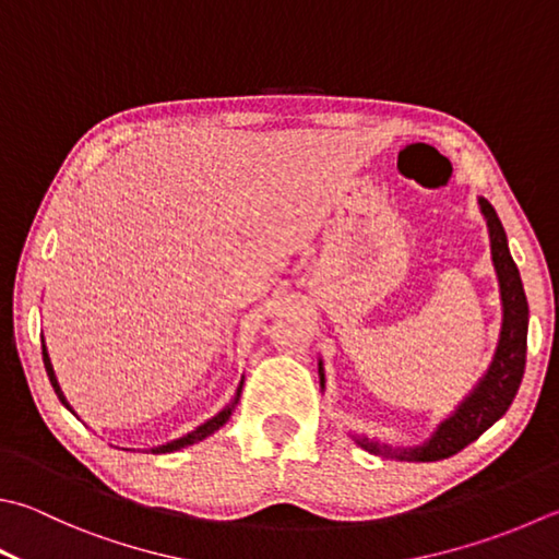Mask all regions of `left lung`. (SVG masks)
<instances>
[{"mask_svg":"<svg viewBox=\"0 0 559 559\" xmlns=\"http://www.w3.org/2000/svg\"><path fill=\"white\" fill-rule=\"evenodd\" d=\"M479 206L484 218H487L491 238V260L493 267H497L501 287L503 323L497 355H493L487 374L479 379L475 392L455 408V414L438 426L436 433L430 436V440H426L424 445L392 448L386 443H374L370 438H357V445L372 452V455L408 462H436L452 457L462 448L475 443L484 430L497 424V420L509 411L515 392H519L525 370V350H528V299H525L519 267H515L509 252L507 230H503L497 212H493V206L487 199L479 197ZM319 377L323 386L321 362Z\"/></svg>","mask_w":559,"mask_h":559,"instance_id":"1","label":"left lung"}]
</instances>
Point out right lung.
<instances>
[{"instance_id":"right-lung-1","label":"right lung","mask_w":559,"mask_h":559,"mask_svg":"<svg viewBox=\"0 0 559 559\" xmlns=\"http://www.w3.org/2000/svg\"><path fill=\"white\" fill-rule=\"evenodd\" d=\"M44 365H46V372H48L50 384H52V389H56V394H58V399H60V402H62V406H68V408H70V404L66 402V396H62V392H60V384H58V379H56V372H52L50 357H48V353H46V343H44ZM240 389H243V382H240L238 392H236V399H234V402H230V406H226L224 411H218V414H216L214 418H209L206 424H202V426H199L197 430H192V433H187L185 438H177V440H173V443L160 445V448H153V452H173V450H180V448H187V445H194L197 440H204L206 436H212L214 430H218L221 426H224L226 420H228V416L234 414V406L238 404ZM70 411H72V408H70Z\"/></svg>"}]
</instances>
